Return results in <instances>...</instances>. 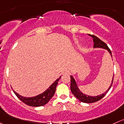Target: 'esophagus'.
I'll return each instance as SVG.
<instances>
[{
  "label": "esophagus",
  "mask_w": 124,
  "mask_h": 124,
  "mask_svg": "<svg viewBox=\"0 0 124 124\" xmlns=\"http://www.w3.org/2000/svg\"><path fill=\"white\" fill-rule=\"evenodd\" d=\"M70 73V71L65 70L64 71H63V73H62V74H63V75H64V74H69Z\"/></svg>",
  "instance_id": "1"
}]
</instances>
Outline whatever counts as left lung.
<instances>
[{
    "instance_id": "8db88e82",
    "label": "left lung",
    "mask_w": 124,
    "mask_h": 124,
    "mask_svg": "<svg viewBox=\"0 0 124 124\" xmlns=\"http://www.w3.org/2000/svg\"><path fill=\"white\" fill-rule=\"evenodd\" d=\"M90 36L91 38H93V42H94V48H102L107 49V50L108 51V52L110 53V55L112 57V54H111V51L110 50V49L109 48L108 46H107L105 42L102 41V40H101L99 38H98V37H96L94 35H91L90 34ZM71 78V84H70V89L71 91L73 94V95L76 97L78 99H79L80 102L84 103H93L95 102L101 100L102 98H104L105 95L107 94V93H108V91H109V90L110 89V88L111 87V85H112L113 82V79H114V75L113 78L112 80V83L111 84V85L110 86L109 88L104 93V94H101V95L98 96H89L86 95V94H83L82 93H81L80 91V90H79V88L77 86L76 84V82L74 80V79H73V78L72 76H70Z\"/></svg>"
}]
</instances>
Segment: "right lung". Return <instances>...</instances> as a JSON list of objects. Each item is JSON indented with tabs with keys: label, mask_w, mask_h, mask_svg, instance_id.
<instances>
[{
	"label": "right lung",
	"mask_w": 124,
	"mask_h": 124,
	"mask_svg": "<svg viewBox=\"0 0 124 124\" xmlns=\"http://www.w3.org/2000/svg\"><path fill=\"white\" fill-rule=\"evenodd\" d=\"M57 79L45 92H44L42 94L37 96L33 97V98H24V97L21 96L17 94V93L14 91L16 96L20 99L21 101L25 103L26 105L31 107H40L45 105L49 102V101L52 98L53 95L54 94L55 91H56V86L58 84V81L59 80L60 78Z\"/></svg>",
	"instance_id": "1"
}]
</instances>
